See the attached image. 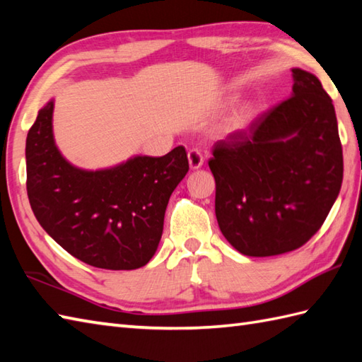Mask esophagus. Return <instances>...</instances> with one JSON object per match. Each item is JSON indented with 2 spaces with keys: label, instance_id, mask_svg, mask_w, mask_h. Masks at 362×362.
<instances>
[{
  "label": "esophagus",
  "instance_id": "34e87169",
  "mask_svg": "<svg viewBox=\"0 0 362 362\" xmlns=\"http://www.w3.org/2000/svg\"><path fill=\"white\" fill-rule=\"evenodd\" d=\"M188 163L191 169H199L204 165V157L202 152L199 149H189L188 152Z\"/></svg>",
  "mask_w": 362,
  "mask_h": 362
}]
</instances>
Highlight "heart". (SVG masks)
<instances>
[{"instance_id":"heart-1","label":"heart","mask_w":362,"mask_h":362,"mask_svg":"<svg viewBox=\"0 0 362 362\" xmlns=\"http://www.w3.org/2000/svg\"><path fill=\"white\" fill-rule=\"evenodd\" d=\"M249 117H250V112H249L247 109L238 112V113L235 115V117H233V119H232L233 127H241V126H244L245 121L249 119Z\"/></svg>"}]
</instances>
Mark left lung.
<instances>
[{"instance_id": "1", "label": "left lung", "mask_w": 362, "mask_h": 362, "mask_svg": "<svg viewBox=\"0 0 362 362\" xmlns=\"http://www.w3.org/2000/svg\"><path fill=\"white\" fill-rule=\"evenodd\" d=\"M292 96L214 144L222 235L247 257L296 250L324 224L342 185L332 98L316 76L292 68Z\"/></svg>"}]
</instances>
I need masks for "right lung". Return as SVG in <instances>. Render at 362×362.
<instances>
[{
    "label": "right lung",
    "instance_id": "obj_1",
    "mask_svg": "<svg viewBox=\"0 0 362 362\" xmlns=\"http://www.w3.org/2000/svg\"><path fill=\"white\" fill-rule=\"evenodd\" d=\"M52 110L51 99L26 138V189L37 221L90 266L132 271L148 264L163 233L169 197L189 169L185 148L88 171L57 149Z\"/></svg>",
    "mask_w": 362,
    "mask_h": 362
}]
</instances>
